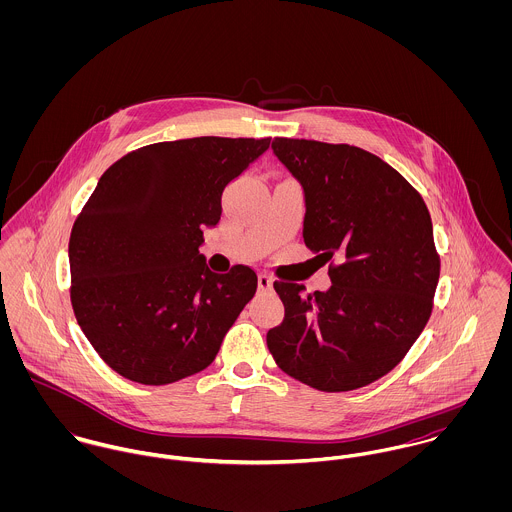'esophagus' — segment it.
Returning a JSON list of instances; mask_svg holds the SVG:
<instances>
[{
  "instance_id": "esophagus-1",
  "label": "esophagus",
  "mask_w": 512,
  "mask_h": 512,
  "mask_svg": "<svg viewBox=\"0 0 512 512\" xmlns=\"http://www.w3.org/2000/svg\"><path fill=\"white\" fill-rule=\"evenodd\" d=\"M272 284H274V282H272L270 276H266V274H260V276H258V290H260V292H270V290H272Z\"/></svg>"
}]
</instances>
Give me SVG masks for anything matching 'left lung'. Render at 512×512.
<instances>
[{"instance_id":"1","label":"left lung","mask_w":512,"mask_h":512,"mask_svg":"<svg viewBox=\"0 0 512 512\" xmlns=\"http://www.w3.org/2000/svg\"><path fill=\"white\" fill-rule=\"evenodd\" d=\"M272 151L303 189L305 246L339 266L325 292L274 284L286 315L268 349L311 388H361L398 365L430 319L439 258L428 207L361 147L276 138Z\"/></svg>"}]
</instances>
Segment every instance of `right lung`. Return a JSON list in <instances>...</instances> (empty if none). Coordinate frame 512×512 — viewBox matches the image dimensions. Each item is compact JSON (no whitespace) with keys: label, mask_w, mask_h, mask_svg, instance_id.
Listing matches in <instances>:
<instances>
[{"label":"right lung","mask_w":512,"mask_h":512,"mask_svg":"<svg viewBox=\"0 0 512 512\" xmlns=\"http://www.w3.org/2000/svg\"><path fill=\"white\" fill-rule=\"evenodd\" d=\"M270 142H161L100 177L71 232V301L94 351L124 378L161 386L215 361L258 276L248 266L211 272L203 232L220 220L224 187Z\"/></svg>","instance_id":"add662e5"}]
</instances>
